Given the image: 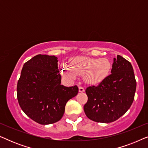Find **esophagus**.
Listing matches in <instances>:
<instances>
[{"mask_svg":"<svg viewBox=\"0 0 148 148\" xmlns=\"http://www.w3.org/2000/svg\"><path fill=\"white\" fill-rule=\"evenodd\" d=\"M85 91V89L83 88V87H79V92H84Z\"/></svg>","mask_w":148,"mask_h":148,"instance_id":"1","label":"esophagus"}]
</instances>
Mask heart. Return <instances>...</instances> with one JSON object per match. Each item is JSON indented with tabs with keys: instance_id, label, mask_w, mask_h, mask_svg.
<instances>
[{
	"instance_id": "heart-1",
	"label": "heart",
	"mask_w": 148,
	"mask_h": 148,
	"mask_svg": "<svg viewBox=\"0 0 148 148\" xmlns=\"http://www.w3.org/2000/svg\"><path fill=\"white\" fill-rule=\"evenodd\" d=\"M61 73L64 77L75 80L77 75H84L86 84L98 85L108 76L111 63L106 58H91L76 56L71 58L69 65L62 64Z\"/></svg>"
}]
</instances>
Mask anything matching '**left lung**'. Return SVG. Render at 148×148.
<instances>
[{"label":"left lung","instance_id":"obj_1","mask_svg":"<svg viewBox=\"0 0 148 148\" xmlns=\"http://www.w3.org/2000/svg\"><path fill=\"white\" fill-rule=\"evenodd\" d=\"M111 73L98 86L86 90L88 100L84 112L95 122L116 121L129 110L134 100L137 84L130 62L117 55L113 58Z\"/></svg>","mask_w":148,"mask_h":148}]
</instances>
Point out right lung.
Masks as SVG:
<instances>
[{
    "mask_svg": "<svg viewBox=\"0 0 148 148\" xmlns=\"http://www.w3.org/2000/svg\"><path fill=\"white\" fill-rule=\"evenodd\" d=\"M55 56L38 54L23 64L17 83L19 106L30 119L41 125L57 122L66 102L78 94L77 86L61 84Z\"/></svg>",
    "mask_w": 148,
    "mask_h": 148,
    "instance_id": "1",
    "label": "right lung"
}]
</instances>
